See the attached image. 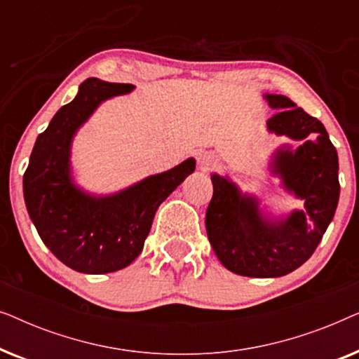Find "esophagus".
<instances>
[{"label": "esophagus", "mask_w": 359, "mask_h": 359, "mask_svg": "<svg viewBox=\"0 0 359 359\" xmlns=\"http://www.w3.org/2000/svg\"><path fill=\"white\" fill-rule=\"evenodd\" d=\"M198 163H199V168L203 171H209L217 166L219 163V158L217 155L214 154V151H201L198 155Z\"/></svg>", "instance_id": "1"}]
</instances>
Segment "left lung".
Masks as SVG:
<instances>
[{
    "label": "left lung",
    "mask_w": 359,
    "mask_h": 359,
    "mask_svg": "<svg viewBox=\"0 0 359 359\" xmlns=\"http://www.w3.org/2000/svg\"><path fill=\"white\" fill-rule=\"evenodd\" d=\"M276 109L268 132L301 142L276 149L268 171L281 181L301 209L273 215L255 194L242 193L229 176L210 175L214 194L205 230L214 253L229 271L250 278H279L297 269L316 252L335 215L340 183L338 155L325 127L283 95H264Z\"/></svg>",
    "instance_id": "8db88e82"
}]
</instances>
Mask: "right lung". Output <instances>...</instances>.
Returning a JSON list of instances; mask_svg holds the SVG:
<instances>
[{
	"mask_svg": "<svg viewBox=\"0 0 359 359\" xmlns=\"http://www.w3.org/2000/svg\"><path fill=\"white\" fill-rule=\"evenodd\" d=\"M127 83L88 78L34 145L24 173V201L39 237L68 268L104 274L129 266L144 248L156 209L193 173L196 160L112 194L80 188L72 175V144L101 102L134 90Z\"/></svg>",
	"mask_w": 359,
	"mask_h": 359,
	"instance_id": "1",
	"label": "right lung"
}]
</instances>
